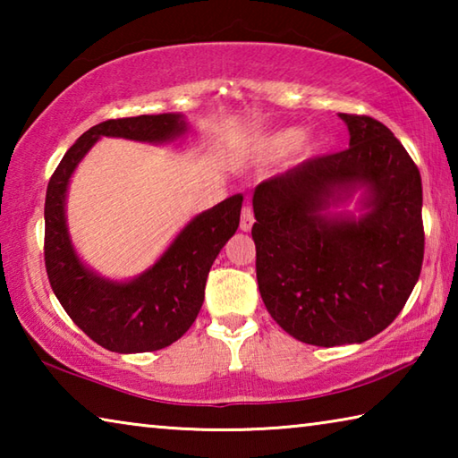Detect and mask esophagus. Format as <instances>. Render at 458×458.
Instances as JSON below:
<instances>
[{"instance_id":"esophagus-1","label":"esophagus","mask_w":458,"mask_h":458,"mask_svg":"<svg viewBox=\"0 0 458 458\" xmlns=\"http://www.w3.org/2000/svg\"><path fill=\"white\" fill-rule=\"evenodd\" d=\"M254 224V214H252V208L250 206H244L242 208V216H240V230L248 232L252 228Z\"/></svg>"}]
</instances>
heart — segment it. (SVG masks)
Masks as SVG:
<instances>
[{"label": "heart", "instance_id": "obj_1", "mask_svg": "<svg viewBox=\"0 0 458 458\" xmlns=\"http://www.w3.org/2000/svg\"><path fill=\"white\" fill-rule=\"evenodd\" d=\"M323 141L319 135H303L299 127H284L254 137L246 147V157L257 164H270L293 151L294 161H309L319 155Z\"/></svg>", "mask_w": 458, "mask_h": 458}]
</instances>
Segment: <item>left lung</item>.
<instances>
[{
    "instance_id": "8db88e82",
    "label": "left lung",
    "mask_w": 458,
    "mask_h": 458,
    "mask_svg": "<svg viewBox=\"0 0 458 458\" xmlns=\"http://www.w3.org/2000/svg\"><path fill=\"white\" fill-rule=\"evenodd\" d=\"M350 149L309 159L252 196L257 281L294 339L363 344L396 319L424 259L422 180L390 129L339 113ZM353 197L356 212L344 211Z\"/></svg>"
}]
</instances>
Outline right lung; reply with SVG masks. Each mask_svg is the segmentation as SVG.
Returning a JSON list of instances; mask_svg holds the SVG:
<instances>
[{"instance_id": "obj_1", "label": "right lung", "mask_w": 458, "mask_h": 458, "mask_svg": "<svg viewBox=\"0 0 458 458\" xmlns=\"http://www.w3.org/2000/svg\"><path fill=\"white\" fill-rule=\"evenodd\" d=\"M182 113L111 119L90 127L62 157L46 191L44 259L52 291L68 317L117 353L157 352L191 327L204 303L206 278L224 244L234 236L242 193L193 216L161 257L133 278H108L81 259L68 228L66 199L81 161L103 137L174 143L188 135Z\"/></svg>"}]
</instances>
